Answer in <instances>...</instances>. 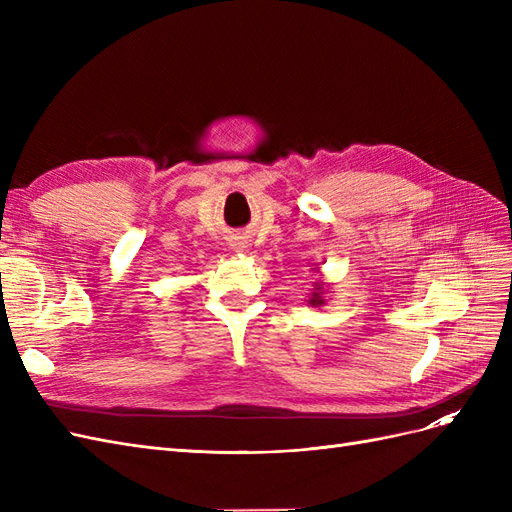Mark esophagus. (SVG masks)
Returning <instances> with one entry per match:
<instances>
[{"label":"esophagus","instance_id":"esophagus-1","mask_svg":"<svg viewBox=\"0 0 512 512\" xmlns=\"http://www.w3.org/2000/svg\"><path fill=\"white\" fill-rule=\"evenodd\" d=\"M241 247H243V245H241ZM241 247H239V245H237V250H241Z\"/></svg>","mask_w":512,"mask_h":512}]
</instances>
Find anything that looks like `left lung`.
I'll return each mask as SVG.
<instances>
[{
    "instance_id": "8db88e82",
    "label": "left lung",
    "mask_w": 512,
    "mask_h": 512,
    "mask_svg": "<svg viewBox=\"0 0 512 512\" xmlns=\"http://www.w3.org/2000/svg\"><path fill=\"white\" fill-rule=\"evenodd\" d=\"M320 290H322V286H316V288H314V292H312V297H309V301H307L309 305H314V307H320V305L324 303V299H322V292H320Z\"/></svg>"
}]
</instances>
